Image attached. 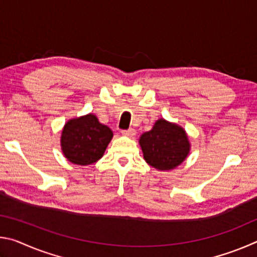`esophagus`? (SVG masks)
<instances>
[{
  "instance_id": "34e87169",
  "label": "esophagus",
  "mask_w": 257,
  "mask_h": 257,
  "mask_svg": "<svg viewBox=\"0 0 257 257\" xmlns=\"http://www.w3.org/2000/svg\"><path fill=\"white\" fill-rule=\"evenodd\" d=\"M121 133H122V135H125V136H134V135H136V132H135V129H133V128L122 130Z\"/></svg>"
}]
</instances>
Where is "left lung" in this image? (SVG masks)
<instances>
[{"label":"left lung","instance_id":"left-lung-1","mask_svg":"<svg viewBox=\"0 0 257 257\" xmlns=\"http://www.w3.org/2000/svg\"><path fill=\"white\" fill-rule=\"evenodd\" d=\"M139 144L147 163L158 170H171L182 163L189 152L185 130L160 119L152 130L142 135Z\"/></svg>","mask_w":257,"mask_h":257}]
</instances>
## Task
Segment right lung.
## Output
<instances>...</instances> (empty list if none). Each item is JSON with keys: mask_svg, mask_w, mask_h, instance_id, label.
I'll return each instance as SVG.
<instances>
[{"mask_svg": "<svg viewBox=\"0 0 257 257\" xmlns=\"http://www.w3.org/2000/svg\"><path fill=\"white\" fill-rule=\"evenodd\" d=\"M112 136L110 128L99 123L94 114H87L68 121L61 136V146L70 162L88 165L102 158Z\"/></svg>", "mask_w": 257, "mask_h": 257, "instance_id": "right-lung-1", "label": "right lung"}]
</instances>
